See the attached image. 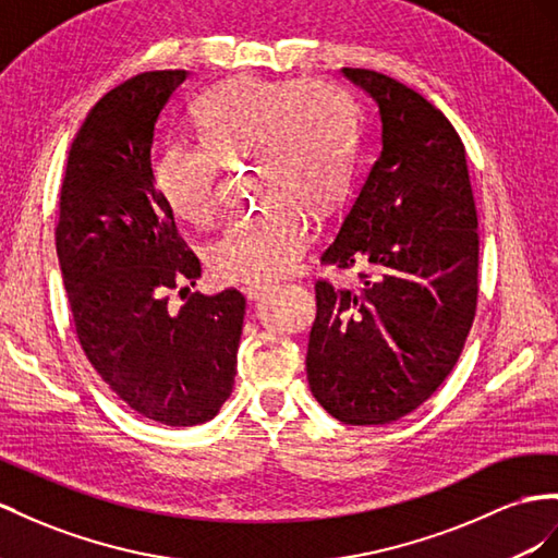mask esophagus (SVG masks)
I'll return each mask as SVG.
<instances>
[{
  "mask_svg": "<svg viewBox=\"0 0 558 558\" xmlns=\"http://www.w3.org/2000/svg\"><path fill=\"white\" fill-rule=\"evenodd\" d=\"M270 290L268 282H250L242 288V292H245V296L250 299V302H256V299H262L266 292Z\"/></svg>",
  "mask_w": 558,
  "mask_h": 558,
  "instance_id": "34e87169",
  "label": "esophagus"
}]
</instances>
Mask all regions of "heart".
Segmentation results:
<instances>
[{"instance_id": "heart-1", "label": "heart", "mask_w": 558, "mask_h": 558, "mask_svg": "<svg viewBox=\"0 0 558 558\" xmlns=\"http://www.w3.org/2000/svg\"><path fill=\"white\" fill-rule=\"evenodd\" d=\"M199 141H171L157 153V191L179 219L207 226L221 207L223 165L256 157L270 203L238 217L207 247L214 276L231 282L282 276L313 233L311 211L347 197L359 146V106L325 80L240 77L207 92L193 108Z\"/></svg>"}]
</instances>
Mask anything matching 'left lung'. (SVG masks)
Segmentation results:
<instances>
[{
  "mask_svg": "<svg viewBox=\"0 0 558 558\" xmlns=\"http://www.w3.org/2000/svg\"><path fill=\"white\" fill-rule=\"evenodd\" d=\"M375 98L381 153L320 256L363 266L359 290L316 282L311 393L344 424L405 417L450 375L478 296V217L464 143L422 94L375 70L344 68Z\"/></svg>",
  "mask_w": 558,
  "mask_h": 558,
  "instance_id": "obj_1",
  "label": "left lung"
}]
</instances>
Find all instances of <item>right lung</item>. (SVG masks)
Listing matches in <instances>:
<instances>
[{"instance_id":"add662e5","label":"right lung","mask_w":558,"mask_h":558,"mask_svg":"<svg viewBox=\"0 0 558 558\" xmlns=\"http://www.w3.org/2000/svg\"><path fill=\"white\" fill-rule=\"evenodd\" d=\"M185 70H150L98 101L70 146L56 254L80 347L108 387L141 417L193 426L233 391L245 296L192 292L199 259L155 189V122Z\"/></svg>"}]
</instances>
